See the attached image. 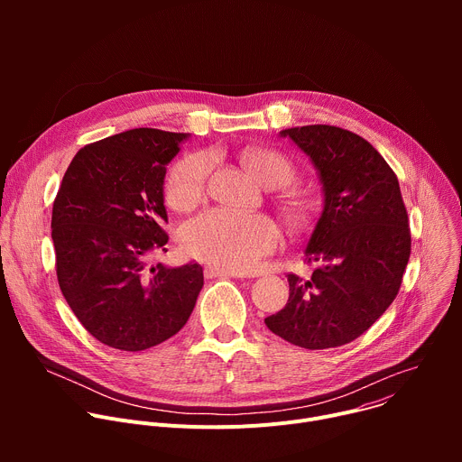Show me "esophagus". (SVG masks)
<instances>
[{
	"mask_svg": "<svg viewBox=\"0 0 462 462\" xmlns=\"http://www.w3.org/2000/svg\"><path fill=\"white\" fill-rule=\"evenodd\" d=\"M205 276L207 278H245L243 273H234V271H226V269H219V267H212V265H208L205 269Z\"/></svg>",
	"mask_w": 462,
	"mask_h": 462,
	"instance_id": "34e87169",
	"label": "esophagus"
}]
</instances>
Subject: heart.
<instances>
[{
    "mask_svg": "<svg viewBox=\"0 0 462 462\" xmlns=\"http://www.w3.org/2000/svg\"><path fill=\"white\" fill-rule=\"evenodd\" d=\"M250 175L267 188H283L294 180V166L271 150H248L241 155ZM212 159L195 153L179 161L166 182V201L175 210H191L203 201ZM280 214L291 230H303L312 221V203L301 191H287L280 199ZM184 252L214 267L250 273L261 257L278 245V230L265 216H237L226 210H208L188 221L180 230Z\"/></svg>",
    "mask_w": 462,
    "mask_h": 462,
    "instance_id": "heart-1",
    "label": "heart"
}]
</instances>
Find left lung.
I'll list each match as a JSON object with an SVG mask.
<instances>
[{"label": "left lung", "mask_w": 462, "mask_h": 462, "mask_svg": "<svg viewBox=\"0 0 462 462\" xmlns=\"http://www.w3.org/2000/svg\"><path fill=\"white\" fill-rule=\"evenodd\" d=\"M282 135L312 159L325 203L305 248L312 276L289 274V301L265 323L303 349L340 347L364 335L402 285L411 232L399 179L353 131L312 124Z\"/></svg>", "instance_id": "obj_1"}]
</instances>
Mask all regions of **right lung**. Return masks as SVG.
<instances>
[{
    "instance_id": "right-lung-1",
    "label": "right lung",
    "mask_w": 462,
    "mask_h": 462,
    "mask_svg": "<svg viewBox=\"0 0 462 462\" xmlns=\"http://www.w3.org/2000/svg\"><path fill=\"white\" fill-rule=\"evenodd\" d=\"M184 134L137 127L79 150L52 205L56 278L86 331L144 351L177 335L203 289L199 263L152 265L166 250L162 184Z\"/></svg>"
}]
</instances>
